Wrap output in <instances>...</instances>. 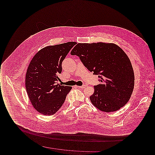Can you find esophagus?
Segmentation results:
<instances>
[{"mask_svg": "<svg viewBox=\"0 0 155 155\" xmlns=\"http://www.w3.org/2000/svg\"><path fill=\"white\" fill-rule=\"evenodd\" d=\"M78 88H85V87H86V85H82V86H80V87H77Z\"/></svg>", "mask_w": 155, "mask_h": 155, "instance_id": "obj_1", "label": "esophagus"}]
</instances>
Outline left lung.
<instances>
[{
  "instance_id": "1",
  "label": "left lung",
  "mask_w": 155,
  "mask_h": 155,
  "mask_svg": "<svg viewBox=\"0 0 155 155\" xmlns=\"http://www.w3.org/2000/svg\"><path fill=\"white\" fill-rule=\"evenodd\" d=\"M71 54L80 57L89 71L98 75L101 84L94 86V93L89 97L97 109L115 111L128 102L134 87V73L121 48L112 43H79Z\"/></svg>"
}]
</instances>
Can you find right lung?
Segmentation results:
<instances>
[{
  "label": "right lung",
  "instance_id": "obj_1",
  "mask_svg": "<svg viewBox=\"0 0 155 155\" xmlns=\"http://www.w3.org/2000/svg\"><path fill=\"white\" fill-rule=\"evenodd\" d=\"M75 42L48 46L37 52L25 75V88L33 107L41 114L51 116L64 102L71 87L61 85L58 75L67 54Z\"/></svg>",
  "mask_w": 155,
  "mask_h": 155
}]
</instances>
